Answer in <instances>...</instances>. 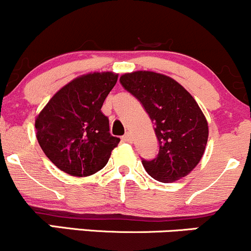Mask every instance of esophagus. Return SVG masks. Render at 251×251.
<instances>
[{
    "mask_svg": "<svg viewBox=\"0 0 251 251\" xmlns=\"http://www.w3.org/2000/svg\"><path fill=\"white\" fill-rule=\"evenodd\" d=\"M123 141L124 142H127V143H131V142L133 141L132 139V134H131L130 132H127V133H125L123 136Z\"/></svg>",
    "mask_w": 251,
    "mask_h": 251,
    "instance_id": "esophagus-1",
    "label": "esophagus"
}]
</instances>
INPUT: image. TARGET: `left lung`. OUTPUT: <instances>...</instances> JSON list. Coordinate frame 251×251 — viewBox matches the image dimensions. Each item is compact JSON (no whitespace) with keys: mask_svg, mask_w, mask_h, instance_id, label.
<instances>
[{"mask_svg":"<svg viewBox=\"0 0 251 251\" xmlns=\"http://www.w3.org/2000/svg\"><path fill=\"white\" fill-rule=\"evenodd\" d=\"M120 83L155 125L159 154L142 159L148 174L162 183L188 176L199 165L208 141V123L194 97L174 79L149 71L126 73Z\"/></svg>","mask_w":251,"mask_h":251,"instance_id":"8db88e82","label":"left lung"}]
</instances>
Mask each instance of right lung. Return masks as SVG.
I'll use <instances>...</instances> for the list:
<instances>
[{
  "label": "right lung",
  "instance_id": "obj_1",
  "mask_svg": "<svg viewBox=\"0 0 251 251\" xmlns=\"http://www.w3.org/2000/svg\"><path fill=\"white\" fill-rule=\"evenodd\" d=\"M118 75L95 72L73 79L60 89L36 119L37 141L59 170L88 176L107 165L120 138L109 133L101 112Z\"/></svg>",
  "mask_w": 251,
  "mask_h": 251
}]
</instances>
